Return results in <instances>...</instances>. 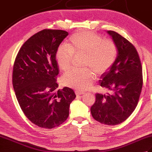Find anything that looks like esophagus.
Segmentation results:
<instances>
[{
    "mask_svg": "<svg viewBox=\"0 0 152 152\" xmlns=\"http://www.w3.org/2000/svg\"><path fill=\"white\" fill-rule=\"evenodd\" d=\"M83 93H84V92L79 91V90H76V91H75V94H76V96H80L81 95H83Z\"/></svg>",
    "mask_w": 152,
    "mask_h": 152,
    "instance_id": "esophagus-1",
    "label": "esophagus"
}]
</instances>
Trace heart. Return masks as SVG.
Segmentation results:
<instances>
[{"mask_svg":"<svg viewBox=\"0 0 152 152\" xmlns=\"http://www.w3.org/2000/svg\"><path fill=\"white\" fill-rule=\"evenodd\" d=\"M74 55H84L82 70H72L63 76L62 83L66 87L84 91L89 88L98 75L107 72L114 65L118 56V48L114 41L104 40L102 37L91 31H80L70 38V43L63 44L57 48L56 59L64 72L72 65Z\"/></svg>","mask_w":152,"mask_h":152,"instance_id":"obj_1","label":"heart"}]
</instances>
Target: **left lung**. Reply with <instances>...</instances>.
<instances>
[{
  "mask_svg": "<svg viewBox=\"0 0 152 152\" xmlns=\"http://www.w3.org/2000/svg\"><path fill=\"white\" fill-rule=\"evenodd\" d=\"M108 33L117 46L118 56L112 69L102 74L100 84L110 93H96L91 112L96 121L115 125L126 120L137 107L142 88V69L133 45L115 31Z\"/></svg>",
  "mask_w": 152,
  "mask_h": 152,
  "instance_id": "8db88e82",
  "label": "left lung"
}]
</instances>
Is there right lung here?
I'll list each match as a JSON object with an SVG mask.
<instances>
[{
	"mask_svg": "<svg viewBox=\"0 0 152 152\" xmlns=\"http://www.w3.org/2000/svg\"><path fill=\"white\" fill-rule=\"evenodd\" d=\"M69 33L44 29L23 44L14 63L12 83L19 104L25 116L38 127L52 129L66 121L74 91L57 90L58 47Z\"/></svg>",
	"mask_w": 152,
	"mask_h": 152,
	"instance_id": "add662e5",
	"label": "right lung"
}]
</instances>
